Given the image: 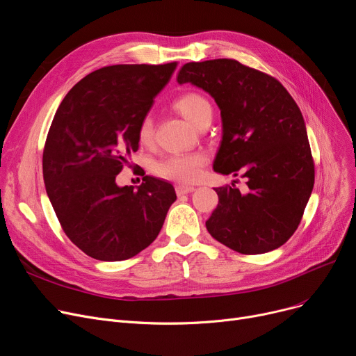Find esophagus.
<instances>
[{"instance_id":"obj_1","label":"esophagus","mask_w":356,"mask_h":356,"mask_svg":"<svg viewBox=\"0 0 356 356\" xmlns=\"http://www.w3.org/2000/svg\"><path fill=\"white\" fill-rule=\"evenodd\" d=\"M193 191H195L193 186H184V184H179V186H176V193H177L179 196L192 193Z\"/></svg>"}]
</instances>
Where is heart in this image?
Instances as JSON below:
<instances>
[{
    "label": "heart",
    "instance_id": "heart-1",
    "mask_svg": "<svg viewBox=\"0 0 356 356\" xmlns=\"http://www.w3.org/2000/svg\"><path fill=\"white\" fill-rule=\"evenodd\" d=\"M173 106L183 118H186L197 128L203 121L212 120V106L209 101L202 97L200 93H183V95H180L173 102ZM153 120L149 117H144L138 125L137 133L140 143L148 144L153 138ZM204 163H207V157L200 153L173 154L154 163L153 170L157 176L163 179L179 183H193L200 177Z\"/></svg>",
    "mask_w": 356,
    "mask_h": 356
}]
</instances>
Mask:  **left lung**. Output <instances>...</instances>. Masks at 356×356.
<instances>
[{"label": "left lung", "mask_w": 356, "mask_h": 356, "mask_svg": "<svg viewBox=\"0 0 356 356\" xmlns=\"http://www.w3.org/2000/svg\"><path fill=\"white\" fill-rule=\"evenodd\" d=\"M220 109L222 141L213 161L220 175L247 177V191L216 188L218 207L207 229L241 254H264L294 234L314 184V164L300 108L267 73L232 59L181 66Z\"/></svg>", "instance_id": "left-lung-1"}]
</instances>
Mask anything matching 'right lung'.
<instances>
[{
  "label": "right lung",
  "instance_id": "obj_1",
  "mask_svg": "<svg viewBox=\"0 0 356 356\" xmlns=\"http://www.w3.org/2000/svg\"><path fill=\"white\" fill-rule=\"evenodd\" d=\"M177 63L114 65L89 73L56 111L43 152V179L67 238L99 261L137 255L157 238L176 200L173 184L144 176L118 186L138 149V125Z\"/></svg>",
  "mask_w": 356,
  "mask_h": 356
}]
</instances>
